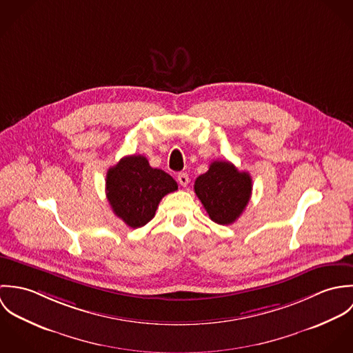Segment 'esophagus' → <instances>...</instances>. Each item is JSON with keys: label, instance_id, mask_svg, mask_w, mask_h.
I'll list each match as a JSON object with an SVG mask.
<instances>
[{"label": "esophagus", "instance_id": "esophagus-1", "mask_svg": "<svg viewBox=\"0 0 353 353\" xmlns=\"http://www.w3.org/2000/svg\"><path fill=\"white\" fill-rule=\"evenodd\" d=\"M189 175L186 174V172H179L178 174V182H179V185L181 186H183V188H186L188 185H189Z\"/></svg>", "mask_w": 353, "mask_h": 353}]
</instances>
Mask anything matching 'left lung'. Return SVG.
I'll list each match as a JSON object with an SVG mask.
<instances>
[{
	"label": "left lung",
	"instance_id": "8db88e82",
	"mask_svg": "<svg viewBox=\"0 0 353 353\" xmlns=\"http://www.w3.org/2000/svg\"><path fill=\"white\" fill-rule=\"evenodd\" d=\"M249 172L239 171L230 161L216 160L194 183V192L212 221L232 224L245 210L252 197Z\"/></svg>",
	"mask_w": 353,
	"mask_h": 353
}]
</instances>
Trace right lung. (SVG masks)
Returning <instances> with one entry per match:
<instances>
[{"label": "right lung", "mask_w": 353, "mask_h": 353, "mask_svg": "<svg viewBox=\"0 0 353 353\" xmlns=\"http://www.w3.org/2000/svg\"><path fill=\"white\" fill-rule=\"evenodd\" d=\"M175 190L178 185L174 178L152 168L143 154L122 157L105 175V196L111 209L132 228L151 221L159 202Z\"/></svg>", "instance_id": "1"}]
</instances>
